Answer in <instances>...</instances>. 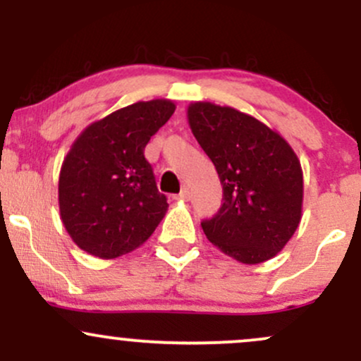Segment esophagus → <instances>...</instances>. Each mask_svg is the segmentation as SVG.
Returning a JSON list of instances; mask_svg holds the SVG:
<instances>
[{
    "label": "esophagus",
    "mask_w": 361,
    "mask_h": 361,
    "mask_svg": "<svg viewBox=\"0 0 361 361\" xmlns=\"http://www.w3.org/2000/svg\"><path fill=\"white\" fill-rule=\"evenodd\" d=\"M175 200H181V202L190 200V190H188V188H183V190H181V192L178 193L176 197H175Z\"/></svg>",
    "instance_id": "obj_1"
}]
</instances>
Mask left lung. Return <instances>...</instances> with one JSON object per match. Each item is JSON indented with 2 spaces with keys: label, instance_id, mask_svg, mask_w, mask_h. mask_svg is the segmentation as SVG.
I'll list each match as a JSON object with an SVG mask.
<instances>
[{
  "label": "left lung",
  "instance_id": "left-lung-1",
  "mask_svg": "<svg viewBox=\"0 0 361 361\" xmlns=\"http://www.w3.org/2000/svg\"><path fill=\"white\" fill-rule=\"evenodd\" d=\"M188 123L224 190L219 212L202 222L207 239L239 263L271 259L302 219L299 157L279 132L233 106L195 102Z\"/></svg>",
  "mask_w": 361,
  "mask_h": 361
}]
</instances>
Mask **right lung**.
I'll use <instances>...</instances> for the list:
<instances>
[{"instance_id":"obj_1","label":"right lung","mask_w":361,"mask_h":361,"mask_svg":"<svg viewBox=\"0 0 361 361\" xmlns=\"http://www.w3.org/2000/svg\"><path fill=\"white\" fill-rule=\"evenodd\" d=\"M171 100L137 102L97 120L74 140L59 175V212L78 247L102 259L137 250L168 202L144 157L175 111Z\"/></svg>"}]
</instances>
